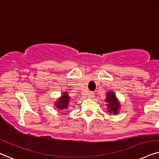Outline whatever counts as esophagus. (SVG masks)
Here are the masks:
<instances>
[{"label": "esophagus", "mask_w": 159, "mask_h": 159, "mask_svg": "<svg viewBox=\"0 0 159 159\" xmlns=\"http://www.w3.org/2000/svg\"><path fill=\"white\" fill-rule=\"evenodd\" d=\"M94 96V92H88V97H89V98H93Z\"/></svg>", "instance_id": "esophagus-1"}]
</instances>
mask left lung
I'll use <instances>...</instances> for the list:
<instances>
[{
    "label": "left lung",
    "instance_id": "obj_1",
    "mask_svg": "<svg viewBox=\"0 0 159 159\" xmlns=\"http://www.w3.org/2000/svg\"><path fill=\"white\" fill-rule=\"evenodd\" d=\"M107 103L106 106L108 107V112L113 113L114 114H117L118 109L120 108V103L116 100L114 92H108L106 94V99L105 100Z\"/></svg>",
    "mask_w": 159,
    "mask_h": 159
}]
</instances>
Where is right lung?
<instances>
[{"label": "right lung", "instance_id": "1", "mask_svg": "<svg viewBox=\"0 0 159 159\" xmlns=\"http://www.w3.org/2000/svg\"><path fill=\"white\" fill-rule=\"evenodd\" d=\"M70 99V98L69 96H68L67 92H65V93L63 94V95L61 96V98H59V100H58V102H56L55 105L56 107L58 108V109H67L68 104H69Z\"/></svg>", "mask_w": 159, "mask_h": 159}]
</instances>
